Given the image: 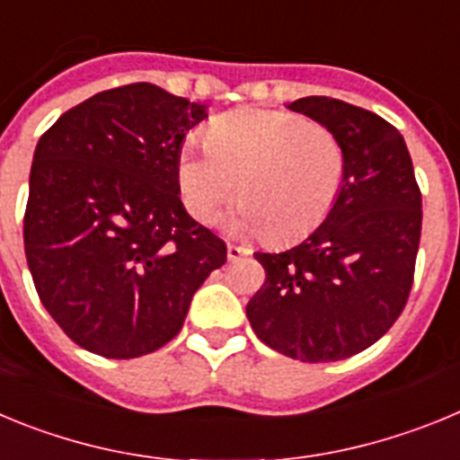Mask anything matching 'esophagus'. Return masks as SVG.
Wrapping results in <instances>:
<instances>
[{"label": "esophagus", "mask_w": 460, "mask_h": 460, "mask_svg": "<svg viewBox=\"0 0 460 460\" xmlns=\"http://www.w3.org/2000/svg\"><path fill=\"white\" fill-rule=\"evenodd\" d=\"M243 255H249V249H243V246H237V243H227V260L234 262V260L243 258Z\"/></svg>", "instance_id": "obj_1"}]
</instances>
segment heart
I'll return each mask as SVG.
<instances>
[{"instance_id": "obj_1", "label": "heart", "mask_w": 460, "mask_h": 460, "mask_svg": "<svg viewBox=\"0 0 460 460\" xmlns=\"http://www.w3.org/2000/svg\"><path fill=\"white\" fill-rule=\"evenodd\" d=\"M205 152L184 147L177 190L195 221L211 223L233 205L242 227L274 246L323 226L348 180V154L332 128L286 110L243 108L218 117Z\"/></svg>"}]
</instances>
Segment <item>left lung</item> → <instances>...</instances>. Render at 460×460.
<instances>
[{
	"label": "left lung",
	"instance_id": "1",
	"mask_svg": "<svg viewBox=\"0 0 460 460\" xmlns=\"http://www.w3.org/2000/svg\"><path fill=\"white\" fill-rule=\"evenodd\" d=\"M327 126L348 154V180L327 221L283 253H255L265 283L246 306L255 336L320 364L367 350L408 302L421 237V193L403 136L329 96L288 105Z\"/></svg>",
	"mask_w": 460,
	"mask_h": 460
}]
</instances>
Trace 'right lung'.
<instances>
[{
    "mask_svg": "<svg viewBox=\"0 0 460 460\" xmlns=\"http://www.w3.org/2000/svg\"><path fill=\"white\" fill-rule=\"evenodd\" d=\"M205 117L207 105L156 84H124L64 112L36 145L27 265L52 320L93 355L164 348L226 265V243L189 217L174 177Z\"/></svg>",
    "mask_w": 460,
    "mask_h": 460,
    "instance_id": "right-lung-1",
    "label": "right lung"
}]
</instances>
